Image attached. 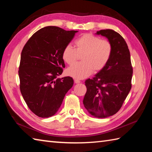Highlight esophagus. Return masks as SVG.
Here are the masks:
<instances>
[{"label": "esophagus", "instance_id": "34e87169", "mask_svg": "<svg viewBox=\"0 0 152 152\" xmlns=\"http://www.w3.org/2000/svg\"><path fill=\"white\" fill-rule=\"evenodd\" d=\"M74 83H80V81L79 80L75 79V80H74Z\"/></svg>", "mask_w": 152, "mask_h": 152}]
</instances>
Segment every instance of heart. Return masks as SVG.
<instances>
[{"mask_svg": "<svg viewBox=\"0 0 152 152\" xmlns=\"http://www.w3.org/2000/svg\"><path fill=\"white\" fill-rule=\"evenodd\" d=\"M76 50L70 44L64 46L62 52L63 61L73 64L81 57L82 63L68 68L66 74L76 79H83L93 71L97 72L104 69L110 59L112 47L109 41L101 40L92 34H84L75 41Z\"/></svg>", "mask_w": 152, "mask_h": 152, "instance_id": "b5f03b06", "label": "heart"}]
</instances>
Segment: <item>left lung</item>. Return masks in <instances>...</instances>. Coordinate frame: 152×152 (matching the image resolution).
Instances as JSON below:
<instances>
[{
    "instance_id": "left-lung-1",
    "label": "left lung",
    "mask_w": 152,
    "mask_h": 152,
    "mask_svg": "<svg viewBox=\"0 0 152 152\" xmlns=\"http://www.w3.org/2000/svg\"><path fill=\"white\" fill-rule=\"evenodd\" d=\"M95 34L107 38L112 52L104 69L85 82L87 92L83 103L90 114L105 118L116 114L127 96L131 89L133 67L127 44L120 34L111 29Z\"/></svg>"
}]
</instances>
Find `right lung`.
Instances as JSON below:
<instances>
[{
	"mask_svg": "<svg viewBox=\"0 0 152 152\" xmlns=\"http://www.w3.org/2000/svg\"><path fill=\"white\" fill-rule=\"evenodd\" d=\"M78 32L45 27L30 38L21 51L18 72L20 91L28 107L38 117L56 114L74 84L71 77H57L65 67L64 48Z\"/></svg>",
	"mask_w": 152,
	"mask_h": 152,
	"instance_id": "right-lung-1",
	"label": "right lung"
}]
</instances>
